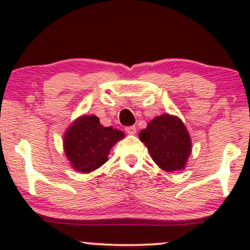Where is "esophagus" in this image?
<instances>
[{
  "mask_svg": "<svg viewBox=\"0 0 250 250\" xmlns=\"http://www.w3.org/2000/svg\"><path fill=\"white\" fill-rule=\"evenodd\" d=\"M125 133L129 135H135L136 134V127H135V125H129V127H125Z\"/></svg>",
  "mask_w": 250,
  "mask_h": 250,
  "instance_id": "1",
  "label": "esophagus"
}]
</instances>
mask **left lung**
<instances>
[{"label":"left lung","mask_w":250,"mask_h":250,"mask_svg":"<svg viewBox=\"0 0 250 250\" xmlns=\"http://www.w3.org/2000/svg\"><path fill=\"white\" fill-rule=\"evenodd\" d=\"M154 162L162 170L185 169L191 153V139L180 117L162 114L154 117L139 134Z\"/></svg>","instance_id":"left-lung-1"}]
</instances>
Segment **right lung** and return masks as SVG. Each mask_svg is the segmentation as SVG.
<instances>
[{"label": "right lung", "instance_id": "right-lung-1", "mask_svg": "<svg viewBox=\"0 0 250 250\" xmlns=\"http://www.w3.org/2000/svg\"><path fill=\"white\" fill-rule=\"evenodd\" d=\"M123 137V131L103 127L97 116L82 115L65 130L63 149L70 167L88 174L108 161L110 149Z\"/></svg>", "mask_w": 250, "mask_h": 250}]
</instances>
